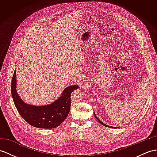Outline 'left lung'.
<instances>
[{
  "label": "left lung",
  "instance_id": "obj_1",
  "mask_svg": "<svg viewBox=\"0 0 157 157\" xmlns=\"http://www.w3.org/2000/svg\"><path fill=\"white\" fill-rule=\"evenodd\" d=\"M94 117H95V118H97V121L99 122V123H100L101 124H102V125H104V126H105V127H110V128H115V127H110V126H108V125H106V124H104L102 123V122H101L100 120L98 119V118H97V116H96V114H95V113H94Z\"/></svg>",
  "mask_w": 157,
  "mask_h": 157
}]
</instances>
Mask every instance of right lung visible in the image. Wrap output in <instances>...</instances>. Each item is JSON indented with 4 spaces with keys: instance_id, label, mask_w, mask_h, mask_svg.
<instances>
[{
    "instance_id": "1",
    "label": "right lung",
    "mask_w": 157,
    "mask_h": 157,
    "mask_svg": "<svg viewBox=\"0 0 157 157\" xmlns=\"http://www.w3.org/2000/svg\"><path fill=\"white\" fill-rule=\"evenodd\" d=\"M16 71L14 72L11 93L15 106L22 118L33 127L39 128H56L66 119L71 109V95L77 85L67 87L62 95L51 105L33 106L26 104L19 97L17 92Z\"/></svg>"
}]
</instances>
